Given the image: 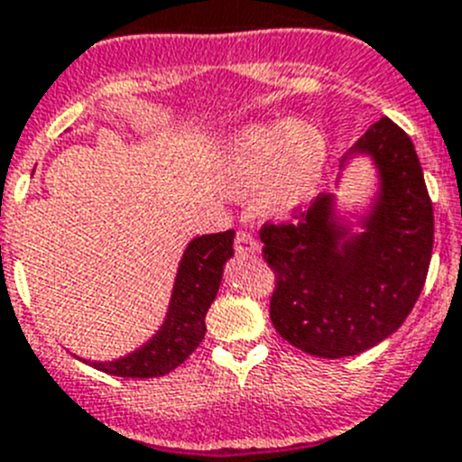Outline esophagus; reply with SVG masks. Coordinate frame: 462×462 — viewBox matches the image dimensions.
Listing matches in <instances>:
<instances>
[{
    "instance_id": "obj_1",
    "label": "esophagus",
    "mask_w": 462,
    "mask_h": 462,
    "mask_svg": "<svg viewBox=\"0 0 462 462\" xmlns=\"http://www.w3.org/2000/svg\"><path fill=\"white\" fill-rule=\"evenodd\" d=\"M256 252H259V243H256L254 236L247 234V231H238V236H236V254L252 256Z\"/></svg>"
}]
</instances>
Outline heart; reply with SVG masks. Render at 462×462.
<instances>
[{"label":"heart","instance_id":"b5f03b06","mask_svg":"<svg viewBox=\"0 0 462 462\" xmlns=\"http://www.w3.org/2000/svg\"><path fill=\"white\" fill-rule=\"evenodd\" d=\"M326 171L324 138L300 120L240 129L219 154V185L231 196L256 194L266 217H289L317 194Z\"/></svg>","mask_w":462,"mask_h":462}]
</instances>
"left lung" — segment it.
Here are the masks:
<instances>
[{"mask_svg": "<svg viewBox=\"0 0 462 462\" xmlns=\"http://www.w3.org/2000/svg\"><path fill=\"white\" fill-rule=\"evenodd\" d=\"M377 169V194L354 231L336 196L319 194L293 224H263V259L275 271L271 321L296 349L356 356L395 333L414 308L432 254V203L414 143L389 117L340 159Z\"/></svg>", "mask_w": 462, "mask_h": 462, "instance_id": "obj_1", "label": "left lung"}]
</instances>
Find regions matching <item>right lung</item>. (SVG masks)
<instances>
[{
    "mask_svg": "<svg viewBox=\"0 0 462 462\" xmlns=\"http://www.w3.org/2000/svg\"><path fill=\"white\" fill-rule=\"evenodd\" d=\"M234 231L196 236L175 273L164 324L136 352L116 361H85L106 374L132 379L162 377L189 358L206 336V314L222 284L224 263L234 256Z\"/></svg>",
    "mask_w": 462,
    "mask_h": 462,
    "instance_id": "1",
    "label": "right lung"
}]
</instances>
